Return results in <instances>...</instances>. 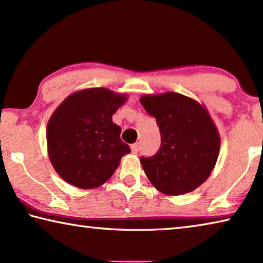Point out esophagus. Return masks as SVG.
Returning <instances> with one entry per match:
<instances>
[{"label": "esophagus", "instance_id": "esophagus-1", "mask_svg": "<svg viewBox=\"0 0 263 263\" xmlns=\"http://www.w3.org/2000/svg\"><path fill=\"white\" fill-rule=\"evenodd\" d=\"M131 151L133 153H137L139 151V143H136V144H132L131 145Z\"/></svg>", "mask_w": 263, "mask_h": 263}]
</instances>
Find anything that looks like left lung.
<instances>
[{
    "label": "left lung",
    "mask_w": 263,
    "mask_h": 263,
    "mask_svg": "<svg viewBox=\"0 0 263 263\" xmlns=\"http://www.w3.org/2000/svg\"><path fill=\"white\" fill-rule=\"evenodd\" d=\"M140 103L154 117L161 146L140 158L144 172L161 193L181 195L207 180L218 160L220 135L205 105L184 95H145Z\"/></svg>",
    "instance_id": "1"
}]
</instances>
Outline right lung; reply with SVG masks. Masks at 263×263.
Segmentation results:
<instances>
[{"label":"right lung","mask_w":263,"mask_h":263,"mask_svg":"<svg viewBox=\"0 0 263 263\" xmlns=\"http://www.w3.org/2000/svg\"><path fill=\"white\" fill-rule=\"evenodd\" d=\"M127 96L90 87L68 96L47 126L49 159L64 181L82 190L96 189L111 178L131 149L120 139L112 116Z\"/></svg>","instance_id":"right-lung-1"}]
</instances>
